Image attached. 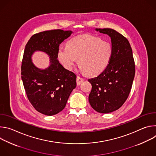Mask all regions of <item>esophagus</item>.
Returning <instances> with one entry per match:
<instances>
[{"label":"esophagus","mask_w":156,"mask_h":156,"mask_svg":"<svg viewBox=\"0 0 156 156\" xmlns=\"http://www.w3.org/2000/svg\"><path fill=\"white\" fill-rule=\"evenodd\" d=\"M84 81V78L81 77V76H78L77 78H76V83L78 85H80Z\"/></svg>","instance_id":"34e87169"}]
</instances>
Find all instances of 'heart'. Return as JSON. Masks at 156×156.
Masks as SVG:
<instances>
[{"instance_id": "b5f03b06", "label": "heart", "mask_w": 156, "mask_h": 156, "mask_svg": "<svg viewBox=\"0 0 156 156\" xmlns=\"http://www.w3.org/2000/svg\"><path fill=\"white\" fill-rule=\"evenodd\" d=\"M113 56V48L109 42L90 35L72 38L67 46H61L58 58L66 69L71 70L78 58L80 70L90 76L102 73Z\"/></svg>"}]
</instances>
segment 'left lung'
I'll use <instances>...</instances> for the list:
<instances>
[{"instance_id":"8db88e82","label":"left lung","mask_w":156,"mask_h":156,"mask_svg":"<svg viewBox=\"0 0 156 156\" xmlns=\"http://www.w3.org/2000/svg\"><path fill=\"white\" fill-rule=\"evenodd\" d=\"M108 35L113 56L107 67L99 75L89 79L92 85L89 102L97 112L107 114L120 108L127 99L135 74V65L128 39L110 28L98 29Z\"/></svg>"}]
</instances>
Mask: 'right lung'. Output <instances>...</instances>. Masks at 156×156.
<instances>
[{"mask_svg": "<svg viewBox=\"0 0 156 156\" xmlns=\"http://www.w3.org/2000/svg\"><path fill=\"white\" fill-rule=\"evenodd\" d=\"M72 33V31L62 30L40 32L33 35L26 44L21 79L29 101L37 112L46 115L61 112L76 86V75L65 69L57 60L59 45ZM37 50L50 56L48 68L42 70L32 63L31 56Z\"/></svg>", "mask_w": 156, "mask_h": 156, "instance_id": "obj_1", "label": "right lung"}]
</instances>
